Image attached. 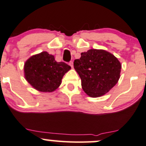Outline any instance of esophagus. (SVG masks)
Returning a JSON list of instances; mask_svg holds the SVG:
<instances>
[{"label":"esophagus","instance_id":"esophagus-1","mask_svg":"<svg viewBox=\"0 0 146 146\" xmlns=\"http://www.w3.org/2000/svg\"><path fill=\"white\" fill-rule=\"evenodd\" d=\"M69 65H70V66L73 68V61H70V62H69Z\"/></svg>","mask_w":146,"mask_h":146}]
</instances>
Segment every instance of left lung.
<instances>
[{
	"label": "left lung",
	"instance_id": "left-lung-1",
	"mask_svg": "<svg viewBox=\"0 0 146 146\" xmlns=\"http://www.w3.org/2000/svg\"><path fill=\"white\" fill-rule=\"evenodd\" d=\"M73 66L81 78L82 90L91 97L108 93L120 77V62L114 55L104 50L92 49L82 52Z\"/></svg>",
	"mask_w": 146,
	"mask_h": 146
}]
</instances>
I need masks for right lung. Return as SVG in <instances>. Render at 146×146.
Listing matches in <instances>:
<instances>
[{
	"mask_svg": "<svg viewBox=\"0 0 146 146\" xmlns=\"http://www.w3.org/2000/svg\"><path fill=\"white\" fill-rule=\"evenodd\" d=\"M70 66L56 62L53 55L42 52L33 55L24 64V76L34 89L42 92H52L59 87L61 79Z\"/></svg>",
	"mask_w": 146,
	"mask_h": 146,
	"instance_id": "obj_1",
	"label": "right lung"
}]
</instances>
